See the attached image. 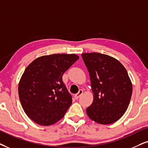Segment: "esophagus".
<instances>
[{
  "label": "esophagus",
  "mask_w": 148,
  "mask_h": 148,
  "mask_svg": "<svg viewBox=\"0 0 148 148\" xmlns=\"http://www.w3.org/2000/svg\"><path fill=\"white\" fill-rule=\"evenodd\" d=\"M83 91L80 89V90H79V91H78V92L76 93V94L74 95V98H75V99H76V100H77V99L79 98V97L81 96L82 94H83Z\"/></svg>",
  "instance_id": "esophagus-1"
}]
</instances>
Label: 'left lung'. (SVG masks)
I'll use <instances>...</instances> for the list:
<instances>
[{
	"instance_id": "obj_1",
	"label": "left lung",
	"mask_w": 148,
	"mask_h": 148,
	"mask_svg": "<svg viewBox=\"0 0 148 148\" xmlns=\"http://www.w3.org/2000/svg\"><path fill=\"white\" fill-rule=\"evenodd\" d=\"M90 76L92 104L86 110L90 119L110 124L122 117L132 92V83L122 64L115 58L92 52L81 55Z\"/></svg>"
}]
</instances>
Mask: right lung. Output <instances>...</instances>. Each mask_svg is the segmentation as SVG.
Segmentation results:
<instances>
[{
	"label": "right lung",
	"instance_id": "add662e5",
	"mask_svg": "<svg viewBox=\"0 0 148 148\" xmlns=\"http://www.w3.org/2000/svg\"><path fill=\"white\" fill-rule=\"evenodd\" d=\"M75 54H54L35 59L18 85L20 103L31 120L49 126L63 117L72 102L63 74L78 59Z\"/></svg>",
	"mask_w": 148,
	"mask_h": 148
}]
</instances>
